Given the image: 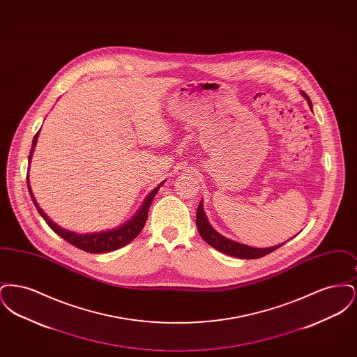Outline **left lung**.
I'll list each match as a JSON object with an SVG mask.
<instances>
[{
    "label": "left lung",
    "mask_w": 357,
    "mask_h": 357,
    "mask_svg": "<svg viewBox=\"0 0 357 357\" xmlns=\"http://www.w3.org/2000/svg\"><path fill=\"white\" fill-rule=\"evenodd\" d=\"M303 95L305 96L306 100L309 102L310 108H312V102L309 96L306 95L305 92H303ZM197 227H198V231L201 234V237L204 238V241L214 249L220 250L225 255H231V257H237V258H243V259H255V258H261L264 255H269L274 252L275 249H278L280 246L282 245H278V246H274V248H266V249H257V248H252V246H246V245H242V243H238L234 242L229 238H225L221 234H218L213 227L207 221V217L204 214V206L202 202L198 206V210H197Z\"/></svg>",
    "instance_id": "1"
}]
</instances>
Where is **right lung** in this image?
Returning <instances> with one entry per match:
<instances>
[{
    "mask_svg": "<svg viewBox=\"0 0 357 357\" xmlns=\"http://www.w3.org/2000/svg\"><path fill=\"white\" fill-rule=\"evenodd\" d=\"M37 135L38 132L34 135L33 143H32V149H31V155H29V162H31V156L33 153L34 144H36V140H37ZM26 182H28V190H29V194H31V198L33 201L34 206L37 208V211L40 213V215L44 218V221L48 223V226L51 227L52 230L60 236L61 238H64L67 242H69L70 245L76 246L77 249L80 250H84L86 253H108V252H112V250H116L121 246L130 243L134 238L142 231L146 220H147V214H149V208H150V204L153 202V197L156 195L159 187L153 188L151 191V194L147 197L146 202L142 206V208L137 211L135 217L126 223L124 226H121L118 230H111V231H104V233H99V234H77V233H72L68 231L66 229H61L60 226H57L56 223L47 217V214L38 207V204L34 199L33 194H32V190L29 186V178H28V174H26ZM162 185V183H160Z\"/></svg>",
    "mask_w": 357,
    "mask_h": 357,
    "instance_id": "right-lung-1",
    "label": "right lung"
}]
</instances>
